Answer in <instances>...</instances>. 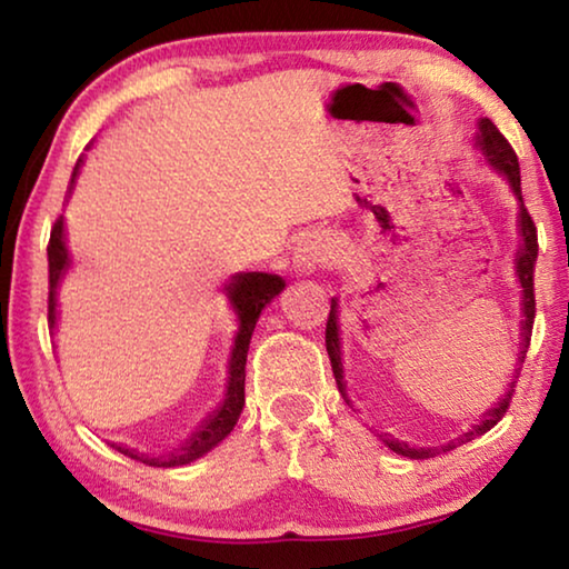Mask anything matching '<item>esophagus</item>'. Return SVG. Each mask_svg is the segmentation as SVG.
<instances>
[{
    "instance_id": "esophagus-1",
    "label": "esophagus",
    "mask_w": 569,
    "mask_h": 569,
    "mask_svg": "<svg viewBox=\"0 0 569 569\" xmlns=\"http://www.w3.org/2000/svg\"><path fill=\"white\" fill-rule=\"evenodd\" d=\"M331 258V246L329 240H323L319 236H309L299 242L296 248V266H299L301 273H313L329 263Z\"/></svg>"
}]
</instances>
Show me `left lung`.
I'll list each match as a JSON object with an SVG mask.
<instances>
[{"instance_id":"obj_1","label":"left lung","mask_w":569,"mask_h":569,"mask_svg":"<svg viewBox=\"0 0 569 569\" xmlns=\"http://www.w3.org/2000/svg\"><path fill=\"white\" fill-rule=\"evenodd\" d=\"M479 147L483 149L486 159H489V164L501 171L503 177L509 179V184L513 189V194L519 197V230H521V248H519V256H517V276H519V283L525 288V323H521V337H525V345H521V355H519V369L521 362L527 359V349H529V339H531V323H535V311H537V303H535V260H537V250H539V242H537V228H535V220H531L529 210L525 207V200H521V177H519V159H517V151L511 149V143L503 139V133L496 129V126L489 119H481L479 123ZM327 351H329V359H331V369H333V380H337L339 392L345 395V375H341V349H339V327H337V301H331V311H329V319H327ZM517 369V375H519ZM511 395H513V382H511V390L503 395V400L496 405L493 410H489L483 415L481 426H476L471 432H466L463 438H458V446L466 443V440H471L473 436H483L486 430H491L496 422H499L503 415H507L509 405H511ZM349 402V400H347ZM385 440L387 448H392L395 453L400 456H408V458H432L438 456L440 450H453L456 443H448L443 448H410L408 443H400V440H395L392 436H380Z\"/></svg>"}]
</instances>
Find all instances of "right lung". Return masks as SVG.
I'll list each match as a JSON object with an SVG mask.
<instances>
[{
	"label": "right lung",
	"instance_id": "add662e5",
	"mask_svg": "<svg viewBox=\"0 0 569 569\" xmlns=\"http://www.w3.org/2000/svg\"><path fill=\"white\" fill-rule=\"evenodd\" d=\"M80 169V161L76 164L73 179ZM70 179V182H73ZM48 263H50V291H48V323L50 329L56 327V291L60 278L66 276L70 266L66 240H62V218L56 220L50 230V242H48ZM283 278L270 276V273H238L228 286V296L232 301V309H236L240 319V329L236 337V347H232L230 357V380H228V392H224L222 408L212 415L210 420H204V426L189 438V443L171 453L169 458H149V456H137L133 450L123 446H113L121 450L123 456L137 458L149 466H184L194 458L204 456L207 450H212L220 443L224 436H230V430L236 428V422L242 412V405H246V359H248V345L252 337V329H256V321L263 311V306L283 291Z\"/></svg>",
	"mask_w": 569,
	"mask_h": 569
}]
</instances>
